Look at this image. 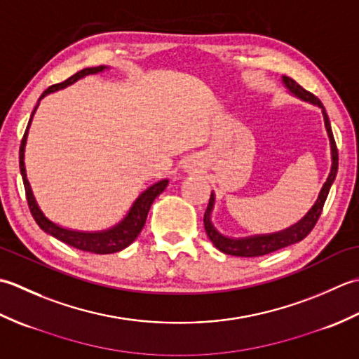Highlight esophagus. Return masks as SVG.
Masks as SVG:
<instances>
[{"mask_svg": "<svg viewBox=\"0 0 359 359\" xmlns=\"http://www.w3.org/2000/svg\"><path fill=\"white\" fill-rule=\"evenodd\" d=\"M188 168V171H194V172H201L202 171V166L199 165V163H191V165H188L187 166Z\"/></svg>", "mask_w": 359, "mask_h": 359, "instance_id": "34e87169", "label": "esophagus"}]
</instances>
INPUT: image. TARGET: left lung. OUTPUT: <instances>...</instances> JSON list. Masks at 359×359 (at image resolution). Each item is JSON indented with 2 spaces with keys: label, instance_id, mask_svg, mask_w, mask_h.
<instances>
[{
  "label": "left lung",
  "instance_id": "left-lung-1",
  "mask_svg": "<svg viewBox=\"0 0 359 359\" xmlns=\"http://www.w3.org/2000/svg\"><path fill=\"white\" fill-rule=\"evenodd\" d=\"M280 80H282V85H284V88L287 89V93L290 95H293L296 98H299V100H302V102H307L310 104L318 106V108H321L323 117H324V126H325L327 135H329V143H330V158H332L330 172H329V175H327V180L324 182L321 191H319V194H318L316 202L311 205V208L306 212V216L301 217L296 224L290 225L288 228H284V230H280V231L253 234V236H245V238H231V236H225L217 230L215 224H212L211 216H212V210H215V205H216V193L212 191L211 197H210L208 208H207V211H205V216H203V225H205V231H207V236L212 242V245H215L219 251H222V253H225V255L239 256V257H257V256L273 253V251L280 250V248L288 247V245H293V243L302 241L311 230H313V226L318 222L319 216H321V211H323L327 196H329L330 187L333 185L334 177H337L338 149H337V143H334V139H333L330 120H329V116H327L323 103L319 102V98H316L313 94H310L309 90L301 88L294 80H292L290 77L282 75Z\"/></svg>",
  "mask_w": 359,
  "mask_h": 359
}]
</instances>
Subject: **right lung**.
Instances as JSON below:
<instances>
[{"mask_svg":"<svg viewBox=\"0 0 359 359\" xmlns=\"http://www.w3.org/2000/svg\"><path fill=\"white\" fill-rule=\"evenodd\" d=\"M109 66H97V67H86L80 72H77L72 77L67 79L63 83H58V85H53L49 89H46L41 94L40 100H38L36 106L32 111V116H30V120L26 128L25 137L21 140V147H20V171H21V177H22V184H25L26 189V197H27V203H29V210L32 212V216L35 219V222L38 226L41 228L44 233H48L53 238L62 241L67 245H71L77 250L83 251H89V253H95V255H111V253H117V251L125 250L126 247L131 245V243L137 239V236L140 234L143 230L144 222H147L148 212L152 202L156 201V197L158 194H162L165 191V188L170 184L168 179H162L148 187L144 191L137 197L134 203L131 205V208L125 215V217L120 220L118 224L112 225L109 228H104V230H97V231H81V230H74V228H66L63 225H58L50 220L48 216L44 215L43 210L38 205L32 187H30L29 180H27V174H26V165H25V151H26V143H27V134H29V128L30 123H32V118L36 112V108L40 106V102L46 95H49L52 93H57V90H62L67 86L74 85L75 81H79L81 79L88 77V75H97L104 71H109Z\"/></svg>","mask_w":359,"mask_h":359,"instance_id":"right-lung-1","label":"right lung"}]
</instances>
